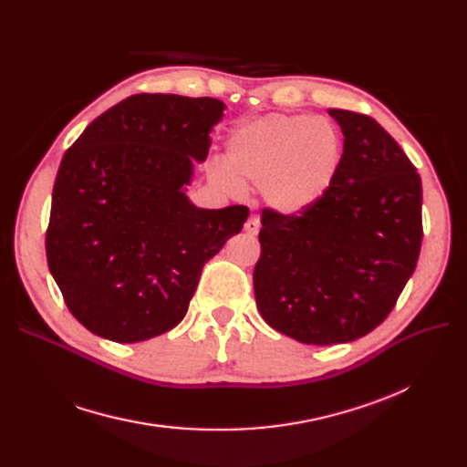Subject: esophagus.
<instances>
[{"instance_id": "34e87169", "label": "esophagus", "mask_w": 467, "mask_h": 467, "mask_svg": "<svg viewBox=\"0 0 467 467\" xmlns=\"http://www.w3.org/2000/svg\"><path fill=\"white\" fill-rule=\"evenodd\" d=\"M259 227H261L259 217H257V215H252V217L246 221V225H244V231H246V233L252 234V236H255V234L259 233Z\"/></svg>"}]
</instances>
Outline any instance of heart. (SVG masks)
I'll list each match as a JSON object with an SVG mask.
<instances>
[{
    "label": "heart",
    "mask_w": 467,
    "mask_h": 467,
    "mask_svg": "<svg viewBox=\"0 0 467 467\" xmlns=\"http://www.w3.org/2000/svg\"><path fill=\"white\" fill-rule=\"evenodd\" d=\"M342 162V138L331 120L268 113L236 127L227 138V162H213L208 178L231 194L259 185L263 202L282 215L320 204Z\"/></svg>",
    "instance_id": "obj_1"
}]
</instances>
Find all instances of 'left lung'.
<instances>
[{"instance_id": "left-lung-1", "label": "left lung", "mask_w": 467, "mask_h": 467, "mask_svg": "<svg viewBox=\"0 0 467 467\" xmlns=\"http://www.w3.org/2000/svg\"><path fill=\"white\" fill-rule=\"evenodd\" d=\"M345 136L326 199L301 215L265 210L255 303L303 345L356 340L380 326L412 276L422 244V183L371 117L329 109Z\"/></svg>"}]
</instances>
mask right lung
<instances>
[{
    "label": "right lung",
    "instance_id": "add662e5",
    "mask_svg": "<svg viewBox=\"0 0 467 467\" xmlns=\"http://www.w3.org/2000/svg\"><path fill=\"white\" fill-rule=\"evenodd\" d=\"M225 108L215 98L134 94L66 151L47 263L90 333L129 345L176 327L204 263L246 223V206L206 210L187 196Z\"/></svg>",
    "mask_w": 467,
    "mask_h": 467
}]
</instances>
